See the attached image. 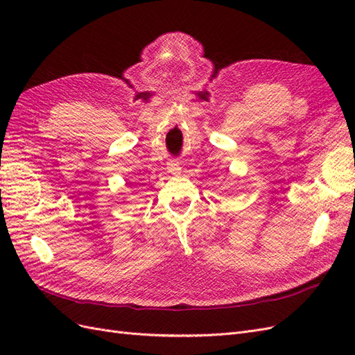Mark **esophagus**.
I'll return each mask as SVG.
<instances>
[{
  "label": "esophagus",
  "mask_w": 355,
  "mask_h": 355,
  "mask_svg": "<svg viewBox=\"0 0 355 355\" xmlns=\"http://www.w3.org/2000/svg\"><path fill=\"white\" fill-rule=\"evenodd\" d=\"M168 168H170V171H171V173H173V175L179 173V170H180L179 164L175 163V161H171V163H168Z\"/></svg>",
  "instance_id": "34e87169"
}]
</instances>
